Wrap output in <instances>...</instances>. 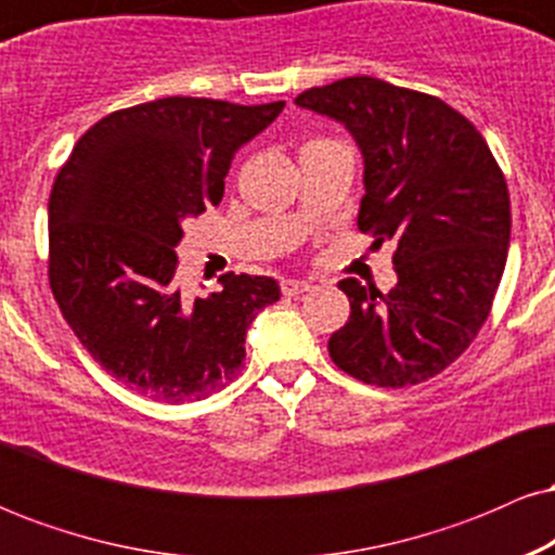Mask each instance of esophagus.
<instances>
[{
	"instance_id": "1",
	"label": "esophagus",
	"mask_w": 555,
	"mask_h": 555,
	"mask_svg": "<svg viewBox=\"0 0 555 555\" xmlns=\"http://www.w3.org/2000/svg\"><path fill=\"white\" fill-rule=\"evenodd\" d=\"M310 286H313V284L299 282V279H284L282 292L286 297H297V295H302V292H310Z\"/></svg>"
}]
</instances>
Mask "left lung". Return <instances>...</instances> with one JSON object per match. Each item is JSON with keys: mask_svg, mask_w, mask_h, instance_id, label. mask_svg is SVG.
<instances>
[{"mask_svg": "<svg viewBox=\"0 0 555 555\" xmlns=\"http://www.w3.org/2000/svg\"><path fill=\"white\" fill-rule=\"evenodd\" d=\"M295 101L352 132L365 158L360 232L397 240L388 295L339 282L352 313L331 360L362 384H423L473 344L499 289L512 234L499 162L464 114L386 80L354 75Z\"/></svg>", "mask_w": 555, "mask_h": 555, "instance_id": "1", "label": "left lung"}]
</instances>
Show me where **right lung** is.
Listing matches in <instances>:
<instances>
[{
	"label": "right lung",
	"mask_w": 555,
	"mask_h": 555,
	"mask_svg": "<svg viewBox=\"0 0 555 555\" xmlns=\"http://www.w3.org/2000/svg\"><path fill=\"white\" fill-rule=\"evenodd\" d=\"M284 101L169 95L106 114L75 143L49 197V284L88 354L130 391L195 401L237 378L245 334L279 299L271 276L224 273L184 297V224L219 206L232 158Z\"/></svg>",
	"instance_id": "obj_1"
}]
</instances>
